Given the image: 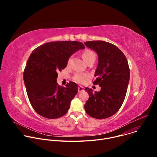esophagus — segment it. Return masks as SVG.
<instances>
[{"label": "esophagus", "mask_w": 157, "mask_h": 157, "mask_svg": "<svg viewBox=\"0 0 157 157\" xmlns=\"http://www.w3.org/2000/svg\"><path fill=\"white\" fill-rule=\"evenodd\" d=\"M84 91V88L83 87L79 86H78V93H81V92H82Z\"/></svg>", "instance_id": "34e87169"}]
</instances>
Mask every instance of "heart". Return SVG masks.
Here are the masks:
<instances>
[{
	"mask_svg": "<svg viewBox=\"0 0 157 157\" xmlns=\"http://www.w3.org/2000/svg\"><path fill=\"white\" fill-rule=\"evenodd\" d=\"M82 58L84 60V61L88 64L91 62H94L96 60V55L95 53L91 51L87 50L86 51H84L82 53ZM70 59L68 60V64L70 63ZM88 78V75L87 74H84V73H76L74 78H73V80L78 82V83H84L86 80Z\"/></svg>",
	"mask_w": 157,
	"mask_h": 157,
	"instance_id": "obj_1",
	"label": "heart"
}]
</instances>
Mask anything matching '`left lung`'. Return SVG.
Instances as JSON below:
<instances>
[{
	"label": "left lung",
	"mask_w": 157,
	"mask_h": 157,
	"mask_svg": "<svg viewBox=\"0 0 157 157\" xmlns=\"http://www.w3.org/2000/svg\"><path fill=\"white\" fill-rule=\"evenodd\" d=\"M85 45L98 55V66L94 76V85L101 87L99 92L86 88L89 99L84 105L86 113L93 118L104 119L111 117L119 110L125 99L130 79L127 58L114 44L104 41H90Z\"/></svg>",
	"instance_id": "left-lung-1"
}]
</instances>
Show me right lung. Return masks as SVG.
<instances>
[{
    "instance_id": "add662e5",
    "label": "right lung",
    "mask_w": 157,
    "mask_h": 157,
    "mask_svg": "<svg viewBox=\"0 0 157 157\" xmlns=\"http://www.w3.org/2000/svg\"><path fill=\"white\" fill-rule=\"evenodd\" d=\"M85 47L77 41H52L35 48L28 59L24 80L30 102L42 117L57 119L65 115L78 93L74 82L66 87L57 83L58 71L65 68L70 57Z\"/></svg>"
}]
</instances>
